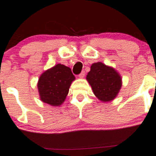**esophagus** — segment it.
<instances>
[{
	"label": "esophagus",
	"mask_w": 156,
	"mask_h": 156,
	"mask_svg": "<svg viewBox=\"0 0 156 156\" xmlns=\"http://www.w3.org/2000/svg\"><path fill=\"white\" fill-rule=\"evenodd\" d=\"M84 76H85V72L84 71H82L81 73V74L79 75V78H83Z\"/></svg>",
	"instance_id": "34e87169"
}]
</instances>
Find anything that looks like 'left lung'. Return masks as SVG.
<instances>
[{"label":"left lung","instance_id":"1","mask_svg":"<svg viewBox=\"0 0 156 156\" xmlns=\"http://www.w3.org/2000/svg\"><path fill=\"white\" fill-rule=\"evenodd\" d=\"M94 95L102 102L114 100L122 86V78L112 66L101 62L94 63L87 75Z\"/></svg>","mask_w":156,"mask_h":156}]
</instances>
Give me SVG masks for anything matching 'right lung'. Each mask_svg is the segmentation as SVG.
I'll return each instance as SVG.
<instances>
[{"mask_svg": "<svg viewBox=\"0 0 156 156\" xmlns=\"http://www.w3.org/2000/svg\"><path fill=\"white\" fill-rule=\"evenodd\" d=\"M75 79L71 69L64 64L47 69L39 77L37 84L41 101L52 107L61 106Z\"/></svg>", "mask_w": 156, "mask_h": 156, "instance_id": "add662e5", "label": "right lung"}]
</instances>
